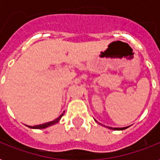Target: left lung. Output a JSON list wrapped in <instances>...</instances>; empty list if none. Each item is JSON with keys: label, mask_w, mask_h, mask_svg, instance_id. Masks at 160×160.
Returning <instances> with one entry per match:
<instances>
[{"label": "left lung", "mask_w": 160, "mask_h": 160, "mask_svg": "<svg viewBox=\"0 0 160 160\" xmlns=\"http://www.w3.org/2000/svg\"><path fill=\"white\" fill-rule=\"evenodd\" d=\"M108 128H109V129H114V130H124V129H127V127H121V128H112V127H108Z\"/></svg>", "instance_id": "1"}]
</instances>
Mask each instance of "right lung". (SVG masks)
Returning a JSON list of instances; mask_svg holds the SVG:
<instances>
[{
    "instance_id": "1",
    "label": "right lung",
    "mask_w": 160,
    "mask_h": 160,
    "mask_svg": "<svg viewBox=\"0 0 160 160\" xmlns=\"http://www.w3.org/2000/svg\"><path fill=\"white\" fill-rule=\"evenodd\" d=\"M62 116H63V113H62V114H61L60 117H58L57 119H55L54 120H53V121H50V122L45 123V124H42V125H38V126H34V127H30V128H34V129H41V128H46V127H50V126H52V125H53V124H55V123L58 122V121L61 119V118L62 117Z\"/></svg>"
}]
</instances>
